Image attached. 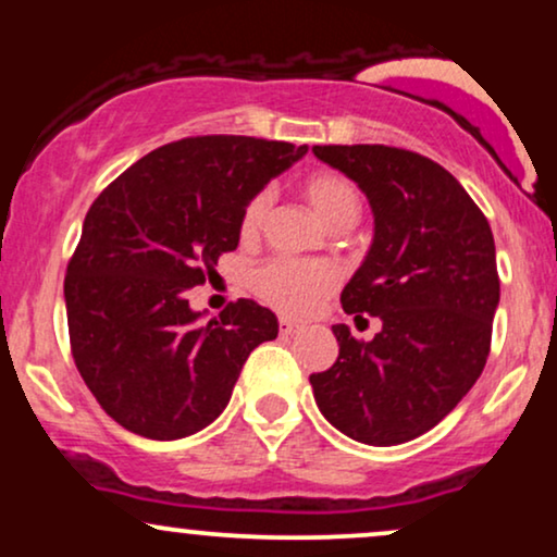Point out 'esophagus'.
Here are the masks:
<instances>
[{"mask_svg": "<svg viewBox=\"0 0 557 557\" xmlns=\"http://www.w3.org/2000/svg\"><path fill=\"white\" fill-rule=\"evenodd\" d=\"M296 332H298V324L293 322V319H280V335L290 337V335H296Z\"/></svg>", "mask_w": 557, "mask_h": 557, "instance_id": "obj_1", "label": "esophagus"}]
</instances>
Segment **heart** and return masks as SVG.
Masks as SVG:
<instances>
[{
  "label": "heart",
  "mask_w": 557,
  "mask_h": 557,
  "mask_svg": "<svg viewBox=\"0 0 557 557\" xmlns=\"http://www.w3.org/2000/svg\"><path fill=\"white\" fill-rule=\"evenodd\" d=\"M304 194L327 227L343 216H359V194H356L354 185L335 172L311 175L304 183ZM267 207H270V190H261L248 201L240 220L243 235L257 233ZM337 283H341V272L327 261L304 259H272L264 267H259L251 277L253 293L285 317H309L335 290Z\"/></svg>",
  "instance_id": "b5f03b06"
}]
</instances>
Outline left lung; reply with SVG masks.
Segmentation results:
<instances>
[{"label": "left lung", "instance_id": "left-lung-1", "mask_svg": "<svg viewBox=\"0 0 557 557\" xmlns=\"http://www.w3.org/2000/svg\"><path fill=\"white\" fill-rule=\"evenodd\" d=\"M311 151L372 207V246L341 304L382 322L369 343L348 324L332 327L341 354L309 376L314 400L356 443H408L437 426L487 363L500 304L495 238L463 185L432 159L380 144Z\"/></svg>", "mask_w": 557, "mask_h": 557}]
</instances>
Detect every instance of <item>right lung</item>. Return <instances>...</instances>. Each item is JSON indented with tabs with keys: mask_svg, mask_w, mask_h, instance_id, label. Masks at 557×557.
<instances>
[{
	"mask_svg": "<svg viewBox=\"0 0 557 557\" xmlns=\"http://www.w3.org/2000/svg\"><path fill=\"white\" fill-rule=\"evenodd\" d=\"M309 146L248 136L183 138L138 159L83 220L65 306L75 367L127 432L181 440L225 411L243 363L277 337V317L240 298L194 311L201 285L240 240L248 201Z\"/></svg>",
	"mask_w": 557,
	"mask_h": 557,
	"instance_id": "right-lung-1",
	"label": "right lung"
}]
</instances>
